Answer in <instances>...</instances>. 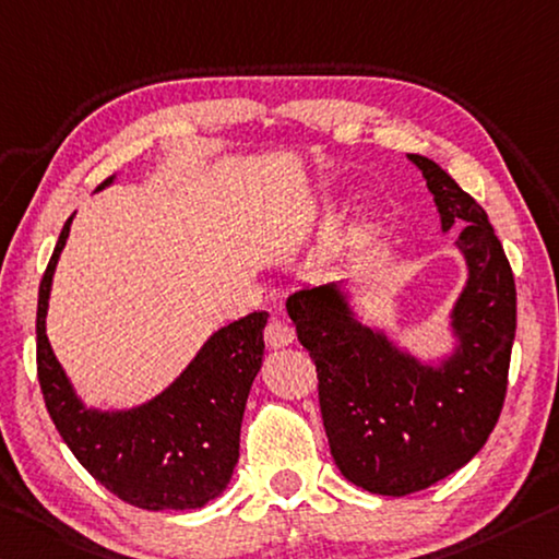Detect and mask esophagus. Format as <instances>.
<instances>
[{"label":"esophagus","instance_id":"34e87169","mask_svg":"<svg viewBox=\"0 0 559 559\" xmlns=\"http://www.w3.org/2000/svg\"><path fill=\"white\" fill-rule=\"evenodd\" d=\"M294 325H290L286 318H271L269 325H265V343L269 348H283V345L294 343Z\"/></svg>","mask_w":559,"mask_h":559}]
</instances>
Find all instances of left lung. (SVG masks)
I'll return each instance as SVG.
<instances>
[{"instance_id": "obj_1", "label": "left lung", "mask_w": 559, "mask_h": 559, "mask_svg": "<svg viewBox=\"0 0 559 559\" xmlns=\"http://www.w3.org/2000/svg\"><path fill=\"white\" fill-rule=\"evenodd\" d=\"M442 234L457 236L467 281L450 311L455 345L425 362L383 328L366 325L345 281L304 286L288 298L298 341L318 370V401L341 475L376 495L425 490L480 453L500 418L518 325L515 278L485 209L420 154Z\"/></svg>"}]
</instances>
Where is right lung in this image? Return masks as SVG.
<instances>
[{
  "label": "right lung",
  "mask_w": 559,
  "mask_h": 559,
  "mask_svg": "<svg viewBox=\"0 0 559 559\" xmlns=\"http://www.w3.org/2000/svg\"><path fill=\"white\" fill-rule=\"evenodd\" d=\"M114 181L106 179L104 186ZM74 216L61 228L39 283L37 373L59 436L86 473L141 510H197L231 483L241 420L263 362L265 311L228 323L152 401L99 411L84 405L47 338L51 281Z\"/></svg>",
  "instance_id": "obj_1"
}]
</instances>
